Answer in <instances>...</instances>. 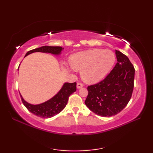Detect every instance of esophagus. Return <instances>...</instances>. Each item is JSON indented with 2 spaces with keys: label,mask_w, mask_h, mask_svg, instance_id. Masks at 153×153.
Returning <instances> with one entry per match:
<instances>
[{
  "label": "esophagus",
  "mask_w": 153,
  "mask_h": 153,
  "mask_svg": "<svg viewBox=\"0 0 153 153\" xmlns=\"http://www.w3.org/2000/svg\"><path fill=\"white\" fill-rule=\"evenodd\" d=\"M83 84L82 83H77V89H80V88H82V87H83Z\"/></svg>",
  "instance_id": "1"
}]
</instances>
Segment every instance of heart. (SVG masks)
Listing matches in <instances>:
<instances>
[{
	"label": "heart",
	"instance_id": "heart-1",
	"mask_svg": "<svg viewBox=\"0 0 153 153\" xmlns=\"http://www.w3.org/2000/svg\"><path fill=\"white\" fill-rule=\"evenodd\" d=\"M115 61V55L111 51L102 49L84 51L71 57L72 66L82 70L83 79L90 83L103 79L112 69Z\"/></svg>",
	"mask_w": 153,
	"mask_h": 153
}]
</instances>
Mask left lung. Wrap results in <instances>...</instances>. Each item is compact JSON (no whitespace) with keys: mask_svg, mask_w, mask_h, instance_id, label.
I'll return each instance as SVG.
<instances>
[{"mask_svg":"<svg viewBox=\"0 0 153 153\" xmlns=\"http://www.w3.org/2000/svg\"><path fill=\"white\" fill-rule=\"evenodd\" d=\"M117 61L101 82L87 87L85 104L92 112L103 117L114 116L125 108L134 87L135 68L128 56L116 50Z\"/></svg>","mask_w":153,"mask_h":153,"instance_id":"1","label":"left lung"}]
</instances>
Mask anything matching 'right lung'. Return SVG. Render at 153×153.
Here are the masks:
<instances>
[{"label": "right lung", "instance_id": "obj_1", "mask_svg": "<svg viewBox=\"0 0 153 153\" xmlns=\"http://www.w3.org/2000/svg\"><path fill=\"white\" fill-rule=\"evenodd\" d=\"M64 48L61 47H51V46H43L35 49L28 51L25 56H27L31 53L35 52H41V53H51L53 54H60L61 51ZM76 91V82L74 83H65L56 95L54 96L50 100L39 105H31L23 99L21 94L22 101L24 106L26 107L29 111L33 113L41 118H49L51 117L58 114L62 110L65 106H66L68 98L70 95Z\"/></svg>", "mask_w": 153, "mask_h": 153}]
</instances>
